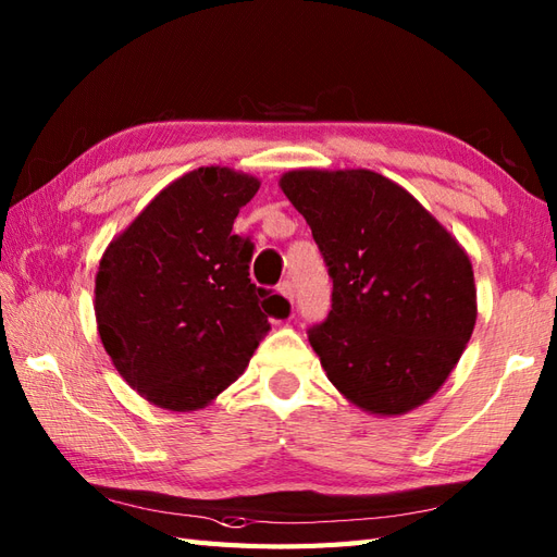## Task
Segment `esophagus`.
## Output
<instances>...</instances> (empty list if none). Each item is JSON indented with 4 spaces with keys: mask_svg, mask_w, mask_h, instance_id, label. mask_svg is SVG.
<instances>
[{
    "mask_svg": "<svg viewBox=\"0 0 557 557\" xmlns=\"http://www.w3.org/2000/svg\"><path fill=\"white\" fill-rule=\"evenodd\" d=\"M277 292H280L282 297H285L289 304H294V287H292V282H289V280H282V282H280V287H277Z\"/></svg>",
    "mask_w": 557,
    "mask_h": 557,
    "instance_id": "obj_1",
    "label": "esophagus"
}]
</instances>
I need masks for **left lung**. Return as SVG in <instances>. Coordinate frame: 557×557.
Listing matches in <instances>:
<instances>
[{
	"instance_id": "8db88e82",
	"label": "left lung",
	"mask_w": 557,
	"mask_h": 557,
	"mask_svg": "<svg viewBox=\"0 0 557 557\" xmlns=\"http://www.w3.org/2000/svg\"><path fill=\"white\" fill-rule=\"evenodd\" d=\"M280 186L309 222L333 280V309L309 330L330 383L377 417L423 405L474 333L465 248L377 172L292 170Z\"/></svg>"
}]
</instances>
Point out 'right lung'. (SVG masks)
<instances>
[{"label": "right lung", "instance_id": "right-lung-1", "mask_svg": "<svg viewBox=\"0 0 557 557\" xmlns=\"http://www.w3.org/2000/svg\"><path fill=\"white\" fill-rule=\"evenodd\" d=\"M258 186L230 168H198L164 186L102 253V347L152 405L206 407L244 373L268 318L289 313L285 297L248 277L253 244L232 232Z\"/></svg>", "mask_w": 557, "mask_h": 557}]
</instances>
